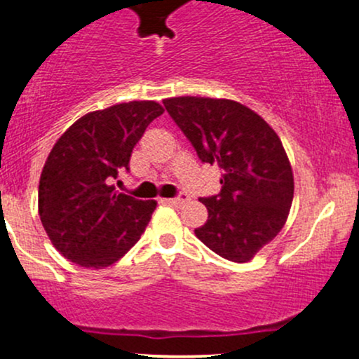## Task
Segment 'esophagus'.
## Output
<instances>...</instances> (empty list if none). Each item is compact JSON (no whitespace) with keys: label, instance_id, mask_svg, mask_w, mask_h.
<instances>
[{"label":"esophagus","instance_id":"obj_1","mask_svg":"<svg viewBox=\"0 0 359 359\" xmlns=\"http://www.w3.org/2000/svg\"><path fill=\"white\" fill-rule=\"evenodd\" d=\"M187 199H189V198H187V194H179V196H175V198L165 199V201H167L168 205H172V206H180V205H184Z\"/></svg>","mask_w":359,"mask_h":359}]
</instances>
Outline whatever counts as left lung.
Here are the masks:
<instances>
[{
    "label": "left lung",
    "instance_id": "obj_1",
    "mask_svg": "<svg viewBox=\"0 0 359 359\" xmlns=\"http://www.w3.org/2000/svg\"><path fill=\"white\" fill-rule=\"evenodd\" d=\"M163 104L199 160L222 170V191L201 198L208 220L196 237L229 262H249L280 232L292 205V168L280 139L237 101L180 96Z\"/></svg>",
    "mask_w": 359,
    "mask_h": 359
}]
</instances>
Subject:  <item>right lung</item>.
<instances>
[{"label":"right lung","mask_w":359,"mask_h":359,"mask_svg":"<svg viewBox=\"0 0 359 359\" xmlns=\"http://www.w3.org/2000/svg\"><path fill=\"white\" fill-rule=\"evenodd\" d=\"M163 113L154 101H130L81 116L56 141L39 180V217L67 259L101 269L141 239L156 201L118 192L134 146Z\"/></svg>","instance_id":"right-lung-1"}]
</instances>
